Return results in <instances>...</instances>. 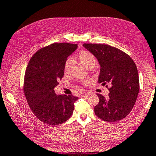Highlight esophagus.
<instances>
[{"instance_id": "obj_1", "label": "esophagus", "mask_w": 156, "mask_h": 156, "mask_svg": "<svg viewBox=\"0 0 156 156\" xmlns=\"http://www.w3.org/2000/svg\"><path fill=\"white\" fill-rule=\"evenodd\" d=\"M91 93L90 92H84L83 93H82V96H87V95H90Z\"/></svg>"}]
</instances>
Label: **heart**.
Returning <instances> with one entry per match:
<instances>
[{
	"mask_svg": "<svg viewBox=\"0 0 156 156\" xmlns=\"http://www.w3.org/2000/svg\"><path fill=\"white\" fill-rule=\"evenodd\" d=\"M78 59L81 64H83L88 69H92L94 68L97 64V58L88 51H82L78 55ZM74 59L72 57H69L66 59L64 64V72L65 73H69L71 71L72 66L74 65Z\"/></svg>",
	"mask_w": 156,
	"mask_h": 156,
	"instance_id": "b5f03b06",
	"label": "heart"
}]
</instances>
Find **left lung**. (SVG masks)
Segmentation results:
<instances>
[{
	"label": "left lung",
	"mask_w": 156,
	"mask_h": 156,
	"mask_svg": "<svg viewBox=\"0 0 156 156\" xmlns=\"http://www.w3.org/2000/svg\"><path fill=\"white\" fill-rule=\"evenodd\" d=\"M83 46L95 56L100 65L98 83L111 87L108 98L97 94L99 102L94 107L95 115L107 122L125 118L133 108L140 91L135 62L125 52L109 45L84 44Z\"/></svg>",
	"instance_id": "8db88e82"
}]
</instances>
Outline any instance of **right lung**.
I'll return each mask as SVG.
<instances>
[{
  "instance_id": "add662e5",
  "label": "right lung",
  "mask_w": 156,
  "mask_h": 156,
  "mask_svg": "<svg viewBox=\"0 0 156 156\" xmlns=\"http://www.w3.org/2000/svg\"><path fill=\"white\" fill-rule=\"evenodd\" d=\"M77 48L68 43L51 44L36 52L27 65L23 90L31 111L44 123L60 125L73 113L78 98L56 94L54 89L64 76L66 60Z\"/></svg>"
}]
</instances>
